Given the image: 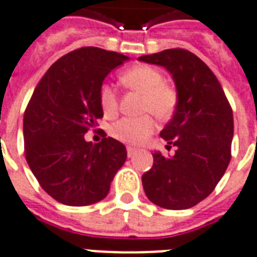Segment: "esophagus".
<instances>
[{"label": "esophagus", "instance_id": "esophagus-1", "mask_svg": "<svg viewBox=\"0 0 257 257\" xmlns=\"http://www.w3.org/2000/svg\"><path fill=\"white\" fill-rule=\"evenodd\" d=\"M137 153V149L136 148H131V147H127V156L128 157H133L134 155Z\"/></svg>", "mask_w": 257, "mask_h": 257}]
</instances>
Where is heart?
<instances>
[{
  "instance_id": "obj_1",
  "label": "heart",
  "mask_w": 257,
  "mask_h": 257,
  "mask_svg": "<svg viewBox=\"0 0 257 257\" xmlns=\"http://www.w3.org/2000/svg\"><path fill=\"white\" fill-rule=\"evenodd\" d=\"M123 85L144 94L142 112H151L159 119H167L177 105L175 91L164 82V75L152 65H136L127 69L120 76ZM101 109L105 116H113L117 112L119 100L115 89L109 83H104L98 91ZM156 123L151 116L123 117L113 123L110 134L116 140L128 145H141L155 131Z\"/></svg>"
}]
</instances>
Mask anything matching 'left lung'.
I'll return each mask as SVG.
<instances>
[{
    "label": "left lung",
    "instance_id": "8db88e82",
    "mask_svg": "<svg viewBox=\"0 0 257 257\" xmlns=\"http://www.w3.org/2000/svg\"><path fill=\"white\" fill-rule=\"evenodd\" d=\"M164 67L177 87V106L160 136L172 156L153 153V166L142 175L152 203L166 209H188L208 197L231 159L233 110L222 86L203 60L185 49H166L138 57Z\"/></svg>",
    "mask_w": 257,
    "mask_h": 257
}]
</instances>
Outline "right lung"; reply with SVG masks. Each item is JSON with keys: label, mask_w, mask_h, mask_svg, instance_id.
<instances>
[{"label": "right lung", "mask_w": 257, "mask_h": 257, "mask_svg": "<svg viewBox=\"0 0 257 257\" xmlns=\"http://www.w3.org/2000/svg\"><path fill=\"white\" fill-rule=\"evenodd\" d=\"M130 60L124 54L80 48L50 67L23 117L26 160L41 188L59 203L83 207L101 201L127 159L113 138L85 140L104 116L98 91L112 69Z\"/></svg>", "instance_id": "add662e5"}]
</instances>
